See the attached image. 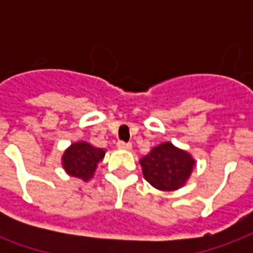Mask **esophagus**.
Instances as JSON below:
<instances>
[{
	"mask_svg": "<svg viewBox=\"0 0 253 253\" xmlns=\"http://www.w3.org/2000/svg\"><path fill=\"white\" fill-rule=\"evenodd\" d=\"M116 146L119 149H131V143L130 142H123V141H118Z\"/></svg>",
	"mask_w": 253,
	"mask_h": 253,
	"instance_id": "34e87169",
	"label": "esophagus"
}]
</instances>
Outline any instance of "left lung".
Instances as JSON below:
<instances>
[{"instance_id": "obj_1", "label": "left lung", "mask_w": 253, "mask_h": 253, "mask_svg": "<svg viewBox=\"0 0 253 253\" xmlns=\"http://www.w3.org/2000/svg\"><path fill=\"white\" fill-rule=\"evenodd\" d=\"M195 161L184 150L164 142L152 149L141 160L145 179L156 188L172 191L180 188L194 169Z\"/></svg>"}]
</instances>
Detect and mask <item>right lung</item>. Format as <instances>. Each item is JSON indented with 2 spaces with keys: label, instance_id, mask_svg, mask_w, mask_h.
<instances>
[{
  "label": "right lung",
  "instance_id": "right-lung-1",
  "mask_svg": "<svg viewBox=\"0 0 253 253\" xmlns=\"http://www.w3.org/2000/svg\"><path fill=\"white\" fill-rule=\"evenodd\" d=\"M105 152L86 142L73 143L63 154V168L69 175L88 180L93 176L97 163L103 160Z\"/></svg>",
  "mask_w": 253,
  "mask_h": 253
}]
</instances>
